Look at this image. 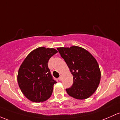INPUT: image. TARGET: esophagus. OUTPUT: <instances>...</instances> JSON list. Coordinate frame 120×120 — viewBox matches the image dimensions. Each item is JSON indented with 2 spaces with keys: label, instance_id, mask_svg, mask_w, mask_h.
I'll return each instance as SVG.
<instances>
[{
  "label": "esophagus",
  "instance_id": "esophagus-1",
  "mask_svg": "<svg viewBox=\"0 0 120 120\" xmlns=\"http://www.w3.org/2000/svg\"><path fill=\"white\" fill-rule=\"evenodd\" d=\"M59 79V81H61V80H62V76H60V77H59V79Z\"/></svg>",
  "mask_w": 120,
  "mask_h": 120
}]
</instances>
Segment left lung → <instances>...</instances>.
<instances>
[{
    "mask_svg": "<svg viewBox=\"0 0 120 120\" xmlns=\"http://www.w3.org/2000/svg\"><path fill=\"white\" fill-rule=\"evenodd\" d=\"M57 49L73 76L72 86L66 89L71 97L84 100L96 90L101 79V72L95 58L86 49L72 46Z\"/></svg>",
    "mask_w": 120,
    "mask_h": 120,
    "instance_id": "left-lung-1",
    "label": "left lung"
}]
</instances>
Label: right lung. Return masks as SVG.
<instances>
[{
	"instance_id": "obj_1",
	"label": "right lung",
	"mask_w": 120,
	"mask_h": 120,
	"mask_svg": "<svg viewBox=\"0 0 120 120\" xmlns=\"http://www.w3.org/2000/svg\"><path fill=\"white\" fill-rule=\"evenodd\" d=\"M57 51L39 47L28 54L20 67L18 82L22 93L32 102L46 101L51 97L57 83L48 68L49 59Z\"/></svg>"
}]
</instances>
